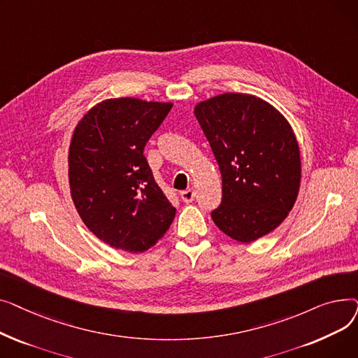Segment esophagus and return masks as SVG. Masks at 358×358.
Returning a JSON list of instances; mask_svg holds the SVG:
<instances>
[{
    "label": "esophagus",
    "mask_w": 358,
    "mask_h": 358,
    "mask_svg": "<svg viewBox=\"0 0 358 358\" xmlns=\"http://www.w3.org/2000/svg\"><path fill=\"white\" fill-rule=\"evenodd\" d=\"M180 196H181V200H182L184 203H192V201L194 200V197H196V192H194L193 189H189V190L181 192Z\"/></svg>",
    "instance_id": "34e87169"
}]
</instances>
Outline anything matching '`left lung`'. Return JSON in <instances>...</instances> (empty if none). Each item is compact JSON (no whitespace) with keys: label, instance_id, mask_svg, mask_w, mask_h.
Listing matches in <instances>:
<instances>
[{"label":"left lung","instance_id":"left-lung-1","mask_svg":"<svg viewBox=\"0 0 358 358\" xmlns=\"http://www.w3.org/2000/svg\"><path fill=\"white\" fill-rule=\"evenodd\" d=\"M194 115L222 174L216 227L243 243L270 234L287 217L300 187L292 126L267 101L239 92L201 101Z\"/></svg>","mask_w":358,"mask_h":358}]
</instances>
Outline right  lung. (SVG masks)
<instances>
[{
	"instance_id": "1",
	"label": "right lung",
	"mask_w": 358,
	"mask_h": 358,
	"mask_svg": "<svg viewBox=\"0 0 358 358\" xmlns=\"http://www.w3.org/2000/svg\"><path fill=\"white\" fill-rule=\"evenodd\" d=\"M171 103L110 99L75 127L71 196L85 227L110 247L143 252L168 231L176 208L157 184L143 149Z\"/></svg>"
}]
</instances>
